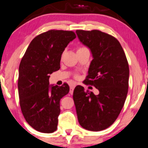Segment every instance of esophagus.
<instances>
[{
    "label": "esophagus",
    "mask_w": 148,
    "mask_h": 148,
    "mask_svg": "<svg viewBox=\"0 0 148 148\" xmlns=\"http://www.w3.org/2000/svg\"><path fill=\"white\" fill-rule=\"evenodd\" d=\"M74 88H75L74 85H71V86L70 87V94H71V95H72V94L73 93Z\"/></svg>",
    "instance_id": "obj_1"
}]
</instances>
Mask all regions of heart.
Listing matches in <instances>:
<instances>
[{"label":"heart","instance_id":"heart-1","mask_svg":"<svg viewBox=\"0 0 148 148\" xmlns=\"http://www.w3.org/2000/svg\"><path fill=\"white\" fill-rule=\"evenodd\" d=\"M80 49H81V48H80Z\"/></svg>","mask_w":148,"mask_h":148}]
</instances>
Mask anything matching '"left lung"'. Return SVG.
<instances>
[{
	"label": "left lung",
	"mask_w": 148,
	"mask_h": 148,
	"mask_svg": "<svg viewBox=\"0 0 148 148\" xmlns=\"http://www.w3.org/2000/svg\"><path fill=\"white\" fill-rule=\"evenodd\" d=\"M76 34L93 56L84 84L99 92L95 95L80 85L75 87L73 100L77 119L88 131H102L114 123L124 105L129 79L128 61L114 36L96 29L76 30Z\"/></svg>",
	"instance_id": "8db88e82"
}]
</instances>
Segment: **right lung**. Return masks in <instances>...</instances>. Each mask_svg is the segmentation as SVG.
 Listing matches in <instances>:
<instances>
[{"mask_svg":"<svg viewBox=\"0 0 148 148\" xmlns=\"http://www.w3.org/2000/svg\"><path fill=\"white\" fill-rule=\"evenodd\" d=\"M75 37L73 31L49 30L33 39L22 58L17 82L20 108L36 131H56L60 100L70 88L67 83L50 86L49 75L59 70L62 53Z\"/></svg>","mask_w":148,"mask_h":148,"instance_id":"add662e5","label":"right lung"}]
</instances>
